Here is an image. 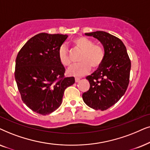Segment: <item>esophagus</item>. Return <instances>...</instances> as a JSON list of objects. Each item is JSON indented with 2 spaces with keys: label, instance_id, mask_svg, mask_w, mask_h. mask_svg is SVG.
I'll use <instances>...</instances> for the list:
<instances>
[{
  "label": "esophagus",
  "instance_id": "esophagus-1",
  "mask_svg": "<svg viewBox=\"0 0 150 150\" xmlns=\"http://www.w3.org/2000/svg\"><path fill=\"white\" fill-rule=\"evenodd\" d=\"M75 82H76V83L79 82V81H80V78H77V77H76V78L75 79Z\"/></svg>",
  "mask_w": 150,
  "mask_h": 150
}]
</instances>
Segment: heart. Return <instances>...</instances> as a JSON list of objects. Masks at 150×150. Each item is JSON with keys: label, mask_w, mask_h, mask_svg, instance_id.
I'll list each match as a JSON object with an SVG mask.
<instances>
[{"label": "heart", "mask_w": 150, "mask_h": 150, "mask_svg": "<svg viewBox=\"0 0 150 150\" xmlns=\"http://www.w3.org/2000/svg\"><path fill=\"white\" fill-rule=\"evenodd\" d=\"M73 44L77 49L82 51L79 61L80 62L71 66L67 70V74L70 76L81 77L87 74L91 70V66L97 68L101 64L104 59V50L100 45H94L93 40L86 37L80 36L73 39ZM59 62L64 66L71 64V59L65 45L59 47L58 51Z\"/></svg>", "instance_id": "1"}]
</instances>
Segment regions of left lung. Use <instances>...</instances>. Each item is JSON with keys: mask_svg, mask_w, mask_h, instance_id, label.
I'll list each match as a JSON object with an SVG mask.
<instances>
[{"mask_svg": "<svg viewBox=\"0 0 150 150\" xmlns=\"http://www.w3.org/2000/svg\"><path fill=\"white\" fill-rule=\"evenodd\" d=\"M85 35L100 42L105 55L98 69L86 77L90 88L83 93L82 98L91 108L105 110L115 105L126 91L131 62L126 47L118 38L102 31Z\"/></svg>", "mask_w": 150, "mask_h": 150, "instance_id": "left-lung-1", "label": "left lung"}]
</instances>
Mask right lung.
Here are the masks:
<instances>
[{
	"label": "right lung",
	"instance_id": "right-lung-1",
	"mask_svg": "<svg viewBox=\"0 0 150 150\" xmlns=\"http://www.w3.org/2000/svg\"><path fill=\"white\" fill-rule=\"evenodd\" d=\"M69 35L41 33L29 39L18 53L15 79L22 100L33 112L49 115L60 106L64 92L75 83L64 77L58 51Z\"/></svg>",
	"mask_w": 150,
	"mask_h": 150
}]
</instances>
